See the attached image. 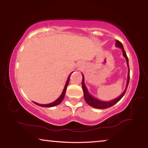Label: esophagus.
I'll list each match as a JSON object with an SVG mask.
<instances>
[{"instance_id": "obj_1", "label": "esophagus", "mask_w": 148, "mask_h": 148, "mask_svg": "<svg viewBox=\"0 0 148 148\" xmlns=\"http://www.w3.org/2000/svg\"><path fill=\"white\" fill-rule=\"evenodd\" d=\"M79 67V69H81V67H82V65H79V66H78Z\"/></svg>"}]
</instances>
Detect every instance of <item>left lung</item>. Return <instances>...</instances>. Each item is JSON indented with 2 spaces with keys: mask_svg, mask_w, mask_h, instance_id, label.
Instances as JSON below:
<instances>
[{
  "mask_svg": "<svg viewBox=\"0 0 148 148\" xmlns=\"http://www.w3.org/2000/svg\"><path fill=\"white\" fill-rule=\"evenodd\" d=\"M116 46L117 47H120V48H121L122 51H123V55L125 58L126 59L127 64V66H128V68H129V72H128V76H127V81L126 87H125V89L124 90V91L123 92V93L121 95H120L119 97H118L117 98L115 99L114 100H112V101H100V100L95 99V97L91 96V95L89 93L88 91H87V87H86V86H85V84H84V75L82 74V76H83V79H82V89H83V91H84V99H85V100H86L87 103L88 104L89 106H91L93 107V108H95L105 109V108H110V107H111L112 106H114V104H116L117 102H119L120 100L121 99L122 97L124 96L125 92H126V91H127V87H128L129 82V78H130L129 59L127 56L126 52L125 51L123 46V44H121V42H120L119 40H117L116 43Z\"/></svg>",
  "mask_w": 148,
  "mask_h": 148,
  "instance_id": "1",
  "label": "left lung"
}]
</instances>
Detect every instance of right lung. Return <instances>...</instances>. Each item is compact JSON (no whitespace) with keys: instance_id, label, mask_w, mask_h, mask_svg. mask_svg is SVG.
<instances>
[{"instance_id":"obj_1","label":"right lung","mask_w":148,"mask_h":148,"mask_svg":"<svg viewBox=\"0 0 148 148\" xmlns=\"http://www.w3.org/2000/svg\"><path fill=\"white\" fill-rule=\"evenodd\" d=\"M71 74H70V76H69L68 79H67V80H66V84H65L64 87V89H63V91H62V92L61 96H60L59 98L56 100V101L51 102V103L47 104H40L36 103V102H34V103L37 104V105H38V106H42V107H53V106H57V105L59 104L62 102V100H63V99H64V97L65 92H66V88H67V86H68L69 83V80H70V77H71Z\"/></svg>"}]
</instances>
